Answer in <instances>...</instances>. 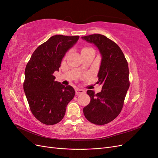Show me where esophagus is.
<instances>
[{"label":"esophagus","mask_w":158,"mask_h":158,"mask_svg":"<svg viewBox=\"0 0 158 158\" xmlns=\"http://www.w3.org/2000/svg\"><path fill=\"white\" fill-rule=\"evenodd\" d=\"M75 91H76V95H80V94H84L85 92V91L84 89H79V88H76Z\"/></svg>","instance_id":"obj_1"}]
</instances>
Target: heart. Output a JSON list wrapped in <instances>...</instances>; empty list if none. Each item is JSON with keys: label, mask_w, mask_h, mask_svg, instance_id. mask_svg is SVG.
<instances>
[{"label": "heart", "mask_w": 158, "mask_h": 158, "mask_svg": "<svg viewBox=\"0 0 158 158\" xmlns=\"http://www.w3.org/2000/svg\"><path fill=\"white\" fill-rule=\"evenodd\" d=\"M89 49V48H85V49Z\"/></svg>", "instance_id": "1"}]
</instances>
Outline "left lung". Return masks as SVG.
I'll list each match as a JSON object with an SVG mask.
<instances>
[{
	"label": "left lung",
	"mask_w": 158,
	"mask_h": 158,
	"mask_svg": "<svg viewBox=\"0 0 158 158\" xmlns=\"http://www.w3.org/2000/svg\"><path fill=\"white\" fill-rule=\"evenodd\" d=\"M81 37L96 47L102 56L97 83L102 85V89L98 94L87 91L91 100L83 109L84 114L95 125H106L114 120L122 110L130 85L128 63L120 47L105 35Z\"/></svg>",
	"instance_id": "1"
}]
</instances>
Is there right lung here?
<instances>
[{
  "instance_id": "obj_1",
  "label": "right lung",
  "mask_w": 158,
  "mask_h": 158,
  "mask_svg": "<svg viewBox=\"0 0 158 158\" xmlns=\"http://www.w3.org/2000/svg\"><path fill=\"white\" fill-rule=\"evenodd\" d=\"M78 39V35L51 37L34 51L26 65L23 90L32 114L45 125L59 123L74 97V89L55 81L53 73Z\"/></svg>"
}]
</instances>
